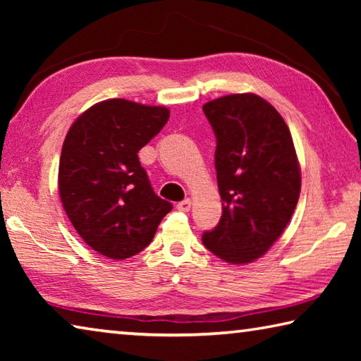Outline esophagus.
<instances>
[{"label":"esophagus","mask_w":361,"mask_h":361,"mask_svg":"<svg viewBox=\"0 0 361 361\" xmlns=\"http://www.w3.org/2000/svg\"><path fill=\"white\" fill-rule=\"evenodd\" d=\"M176 209H178L180 212H189V210H191V200H189V199L181 200V202L176 204Z\"/></svg>","instance_id":"esophagus-1"}]
</instances>
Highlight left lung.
I'll return each instance as SVG.
<instances>
[{"instance_id":"1","label":"left lung","mask_w":361,"mask_h":361,"mask_svg":"<svg viewBox=\"0 0 361 361\" xmlns=\"http://www.w3.org/2000/svg\"><path fill=\"white\" fill-rule=\"evenodd\" d=\"M216 137L215 169L223 215L202 235L213 255L245 264L282 235L301 191L288 126L271 103L234 94L202 106Z\"/></svg>"}]
</instances>
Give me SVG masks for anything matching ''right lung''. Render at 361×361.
<instances>
[{"label":"right lung","mask_w":361,"mask_h":361,"mask_svg":"<svg viewBox=\"0 0 361 361\" xmlns=\"http://www.w3.org/2000/svg\"><path fill=\"white\" fill-rule=\"evenodd\" d=\"M170 111L124 99L97 103L66 133L59 192L78 234L95 252L126 259L149 245L173 205L159 197L138 151L167 124Z\"/></svg>","instance_id":"1"}]
</instances>
